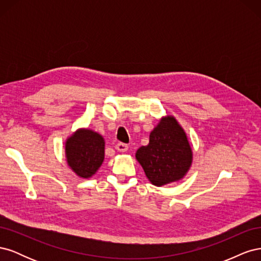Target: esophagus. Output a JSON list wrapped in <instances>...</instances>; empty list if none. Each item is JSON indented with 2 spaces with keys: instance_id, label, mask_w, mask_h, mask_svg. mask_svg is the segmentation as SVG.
Segmentation results:
<instances>
[{
  "instance_id": "34e87169",
  "label": "esophagus",
  "mask_w": 261,
  "mask_h": 261,
  "mask_svg": "<svg viewBox=\"0 0 261 261\" xmlns=\"http://www.w3.org/2000/svg\"><path fill=\"white\" fill-rule=\"evenodd\" d=\"M115 149L117 150V151H120V152H125L126 150L128 149V146L126 145V144H123V143H118V144H116Z\"/></svg>"
}]
</instances>
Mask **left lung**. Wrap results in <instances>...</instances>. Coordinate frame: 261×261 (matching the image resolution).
Masks as SVG:
<instances>
[{
	"label": "left lung",
	"mask_w": 261,
	"mask_h": 261,
	"mask_svg": "<svg viewBox=\"0 0 261 261\" xmlns=\"http://www.w3.org/2000/svg\"><path fill=\"white\" fill-rule=\"evenodd\" d=\"M187 134L173 115L160 118L149 135V144L136 151L150 183L161 187L184 178L193 164Z\"/></svg>",
	"instance_id": "8db88e82"
}]
</instances>
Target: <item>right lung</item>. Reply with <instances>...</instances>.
<instances>
[{"mask_svg": "<svg viewBox=\"0 0 261 261\" xmlns=\"http://www.w3.org/2000/svg\"><path fill=\"white\" fill-rule=\"evenodd\" d=\"M64 149L68 168L78 177H92L105 161V138L90 128L82 127L70 134Z\"/></svg>", "mask_w": 261, "mask_h": 261, "instance_id": "add662e5", "label": "right lung"}]
</instances>
